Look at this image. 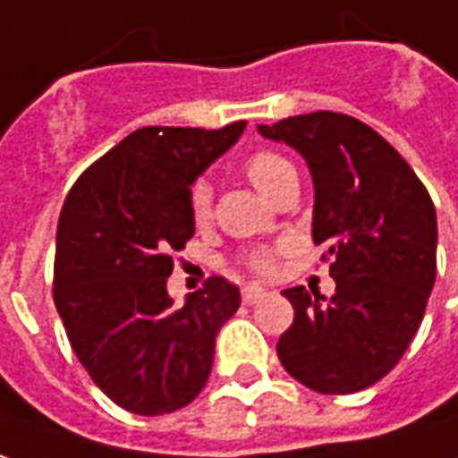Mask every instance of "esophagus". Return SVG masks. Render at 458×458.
Segmentation results:
<instances>
[{"mask_svg": "<svg viewBox=\"0 0 458 458\" xmlns=\"http://www.w3.org/2000/svg\"><path fill=\"white\" fill-rule=\"evenodd\" d=\"M266 293H268V291H266V288H260V285H245V288L241 291L242 303H245V306H253V303H258L260 298H266Z\"/></svg>", "mask_w": 458, "mask_h": 458, "instance_id": "1", "label": "esophagus"}]
</instances>
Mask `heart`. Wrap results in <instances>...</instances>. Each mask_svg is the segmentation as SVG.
Returning a JSON list of instances; mask_svg holds the SVG:
<instances>
[{"instance_id":"obj_1","label":"heart","mask_w":458,"mask_h":458,"mask_svg":"<svg viewBox=\"0 0 458 458\" xmlns=\"http://www.w3.org/2000/svg\"><path fill=\"white\" fill-rule=\"evenodd\" d=\"M242 173L263 195H270L283 177L291 175L295 170L293 165L278 152L255 150L242 160ZM190 213H192L195 223H205L208 217L213 216V190L203 180L195 182L192 190H190ZM242 266L253 270L255 276H268L273 266H276V253L270 248H253V250L242 255Z\"/></svg>"}]
</instances>
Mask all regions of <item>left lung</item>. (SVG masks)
Masks as SVG:
<instances>
[{"mask_svg": "<svg viewBox=\"0 0 458 458\" xmlns=\"http://www.w3.org/2000/svg\"><path fill=\"white\" fill-rule=\"evenodd\" d=\"M306 157L313 242L331 260L335 293L283 291L295 316L278 359L318 394H356L391 371L424 320L437 281V210L424 182L373 127L341 112L258 124Z\"/></svg>", "mask_w": 458, "mask_h": 458, "instance_id": "left-lung-1", "label": "left lung"}]
</instances>
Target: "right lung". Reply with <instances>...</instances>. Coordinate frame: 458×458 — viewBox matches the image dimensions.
Returning a JSON list of instances; mask_svg holds the SVG:
<instances>
[{"mask_svg": "<svg viewBox=\"0 0 458 458\" xmlns=\"http://www.w3.org/2000/svg\"><path fill=\"white\" fill-rule=\"evenodd\" d=\"M220 130L142 127L87 167L57 223L55 306L89 378L124 411L188 406L213 369L216 335L241 306L220 276L175 306L173 253L195 233L190 185L241 138Z\"/></svg>", "mask_w": 458, "mask_h": 458, "instance_id": "add662e5", "label": "right lung"}]
</instances>
